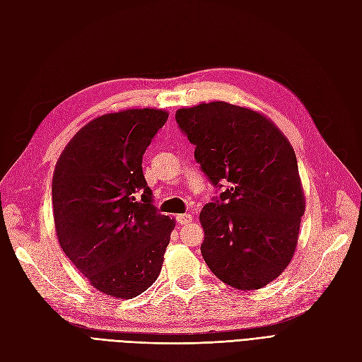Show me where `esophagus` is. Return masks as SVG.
Returning <instances> with one entry per match:
<instances>
[{"label": "esophagus", "instance_id": "1", "mask_svg": "<svg viewBox=\"0 0 362 362\" xmlns=\"http://www.w3.org/2000/svg\"><path fill=\"white\" fill-rule=\"evenodd\" d=\"M192 220H193L192 214H180V216H177V221H178L180 224H182V226H185V224L192 223Z\"/></svg>", "mask_w": 362, "mask_h": 362}]
</instances>
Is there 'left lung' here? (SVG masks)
Instances as JSON below:
<instances>
[{"mask_svg":"<svg viewBox=\"0 0 362 362\" xmlns=\"http://www.w3.org/2000/svg\"><path fill=\"white\" fill-rule=\"evenodd\" d=\"M175 119L211 182H228L199 216L206 265L235 289L264 288L291 264L305 211L291 142L262 112L226 102L178 109Z\"/></svg>","mask_w":362,"mask_h":362,"instance_id":"8db88e82","label":"left lung"}]
</instances>
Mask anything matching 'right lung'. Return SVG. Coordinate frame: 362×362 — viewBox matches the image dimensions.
Instances as JSON below:
<instances>
[{
	"label": "right lung",
	"mask_w": 362,
	"mask_h": 362,
	"mask_svg": "<svg viewBox=\"0 0 362 362\" xmlns=\"http://www.w3.org/2000/svg\"><path fill=\"white\" fill-rule=\"evenodd\" d=\"M165 109H126L94 118L61 153L52 178L57 238L91 286L132 300L160 276L175 218L161 216L142 156Z\"/></svg>",
	"instance_id": "add662e5"
}]
</instances>
